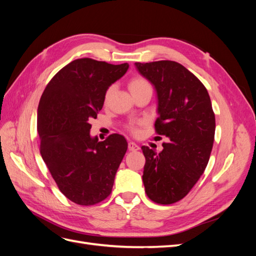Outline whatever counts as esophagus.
I'll list each match as a JSON object with an SVG mask.
<instances>
[{
	"mask_svg": "<svg viewBox=\"0 0 256 256\" xmlns=\"http://www.w3.org/2000/svg\"><path fill=\"white\" fill-rule=\"evenodd\" d=\"M128 150L130 152H136L140 150V146H138V144H136L134 142H129L128 143Z\"/></svg>",
	"mask_w": 256,
	"mask_h": 256,
	"instance_id": "obj_1",
	"label": "esophagus"
}]
</instances>
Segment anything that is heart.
<instances>
[{
    "label": "heart",
    "instance_id": "b5f03b06",
    "mask_svg": "<svg viewBox=\"0 0 256 256\" xmlns=\"http://www.w3.org/2000/svg\"><path fill=\"white\" fill-rule=\"evenodd\" d=\"M146 86H150L148 81H147L146 79H144L143 76H134V78L131 79L130 82H129V90H130L131 92H136L138 90H141V88H146ZM112 90H113V86H110L109 88L106 90V99H108V97L110 96ZM131 130H132L134 132H136V128L134 125L131 126Z\"/></svg>",
    "mask_w": 256,
    "mask_h": 256
}]
</instances>
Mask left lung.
Returning a JSON list of instances; mask_svg holds the SVG:
<instances>
[{"mask_svg": "<svg viewBox=\"0 0 256 256\" xmlns=\"http://www.w3.org/2000/svg\"><path fill=\"white\" fill-rule=\"evenodd\" d=\"M157 92L159 118L154 129L168 138L160 152L142 146L143 184L152 202L170 205L188 194L207 166L216 118L206 88L174 60L136 63Z\"/></svg>", "mask_w": 256, "mask_h": 256, "instance_id": "obj_1", "label": "left lung"}]
</instances>
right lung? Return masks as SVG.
I'll return each mask as SVG.
<instances>
[{
	"label": "right lung",
	"mask_w": 256,
	"mask_h": 256,
	"mask_svg": "<svg viewBox=\"0 0 256 256\" xmlns=\"http://www.w3.org/2000/svg\"><path fill=\"white\" fill-rule=\"evenodd\" d=\"M129 65H112L84 58L72 60L46 86L37 112L40 154L60 191L72 202H102L127 152V141L113 134L92 138L90 124L102 109L106 92Z\"/></svg>",
	"instance_id": "1"
}]
</instances>
